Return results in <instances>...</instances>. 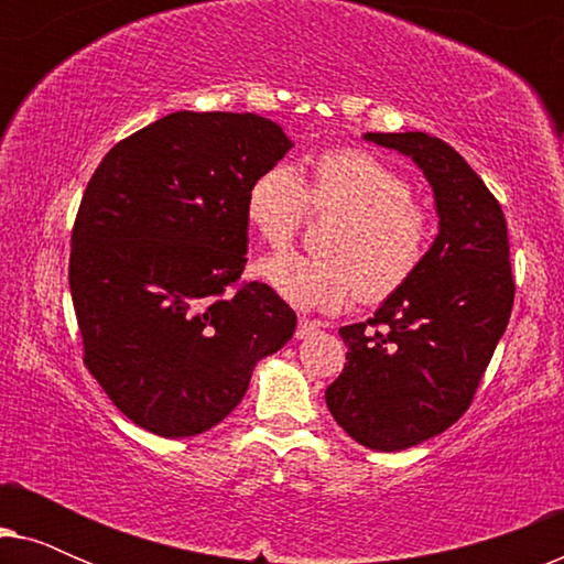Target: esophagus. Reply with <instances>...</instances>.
<instances>
[{
	"mask_svg": "<svg viewBox=\"0 0 564 564\" xmlns=\"http://www.w3.org/2000/svg\"><path fill=\"white\" fill-rule=\"evenodd\" d=\"M318 330H321V323H315V321H311V318H300V321H297L295 336H297V338H307V336L318 334Z\"/></svg>",
	"mask_w": 564,
	"mask_h": 564,
	"instance_id": "1",
	"label": "esophagus"
}]
</instances>
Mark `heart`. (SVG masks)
<instances>
[{"label":"heart","mask_w":564,"mask_h":564,"mask_svg":"<svg viewBox=\"0 0 564 564\" xmlns=\"http://www.w3.org/2000/svg\"><path fill=\"white\" fill-rule=\"evenodd\" d=\"M313 213H338L323 249L284 251L259 261L257 274L300 311H336L354 297L398 292L426 259L434 220L403 174L372 153L336 149L313 161L311 180L274 164L246 192V218L261 241L288 246Z\"/></svg>","instance_id":"heart-1"}]
</instances>
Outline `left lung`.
<instances>
[{"label":"left lung","instance_id":"left-lung-1","mask_svg":"<svg viewBox=\"0 0 564 564\" xmlns=\"http://www.w3.org/2000/svg\"><path fill=\"white\" fill-rule=\"evenodd\" d=\"M403 153L434 192L438 234L370 325L338 328L349 346L326 390L338 426L367 449L400 452L442 434L467 411L513 307L508 230L473 166L429 133H365Z\"/></svg>","mask_w":564,"mask_h":564}]
</instances>
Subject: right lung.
Segmentation results:
<instances>
[{"mask_svg":"<svg viewBox=\"0 0 564 564\" xmlns=\"http://www.w3.org/2000/svg\"><path fill=\"white\" fill-rule=\"evenodd\" d=\"M292 149L253 112L166 115L120 141L87 184L72 234L84 365L135 426L184 438L218 426L297 315L269 284L236 292L246 192Z\"/></svg>","mask_w":564,"mask_h":564,"instance_id":"1","label":"right lung"}]
</instances>
